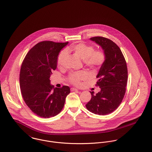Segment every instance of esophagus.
Here are the masks:
<instances>
[{
    "label": "esophagus",
    "instance_id": "34e87169",
    "mask_svg": "<svg viewBox=\"0 0 152 152\" xmlns=\"http://www.w3.org/2000/svg\"><path fill=\"white\" fill-rule=\"evenodd\" d=\"M71 91H78V89L77 88H71Z\"/></svg>",
    "mask_w": 152,
    "mask_h": 152
}]
</instances>
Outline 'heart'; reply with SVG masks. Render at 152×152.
<instances>
[{
	"mask_svg": "<svg viewBox=\"0 0 152 152\" xmlns=\"http://www.w3.org/2000/svg\"><path fill=\"white\" fill-rule=\"evenodd\" d=\"M72 52L83 58V64L92 70H95L100 67L105 60V55L102 50H94V48L92 45L85 44L83 42H80L72 44L66 50H63L58 56L57 64L58 67H61L64 63L67 53ZM89 78L88 73L85 71L72 73L68 78L69 81L71 83L79 86L81 84L82 81L86 80Z\"/></svg>",
	"mask_w": 152,
	"mask_h": 152,
	"instance_id": "b5f03b06",
	"label": "heart"
}]
</instances>
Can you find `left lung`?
Instances as JSON below:
<instances>
[{
	"instance_id": "1",
	"label": "left lung",
	"mask_w": 152,
	"mask_h": 152,
	"mask_svg": "<svg viewBox=\"0 0 152 152\" xmlns=\"http://www.w3.org/2000/svg\"><path fill=\"white\" fill-rule=\"evenodd\" d=\"M90 39L101 46L105 60L96 76L99 80L96 85L100 91L96 95L91 92L92 97L86 107L95 114L107 115L117 109L124 96L128 79L126 63L121 50L114 42L102 37Z\"/></svg>"
}]
</instances>
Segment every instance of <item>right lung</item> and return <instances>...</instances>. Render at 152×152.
Instances as JSON below:
<instances>
[{"label": "right lung", "instance_id": "add662e5", "mask_svg": "<svg viewBox=\"0 0 152 152\" xmlns=\"http://www.w3.org/2000/svg\"><path fill=\"white\" fill-rule=\"evenodd\" d=\"M68 43L39 42L29 50L21 64L20 85L23 99L31 110L42 118L57 115L70 93L69 86L53 89L50 81L57 68L58 55Z\"/></svg>", "mask_w": 152, "mask_h": 152}]
</instances>
